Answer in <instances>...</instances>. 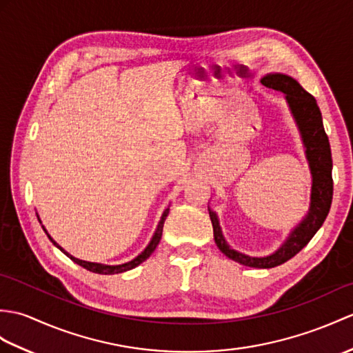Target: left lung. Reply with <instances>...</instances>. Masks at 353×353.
<instances>
[{"mask_svg": "<svg viewBox=\"0 0 353 353\" xmlns=\"http://www.w3.org/2000/svg\"><path fill=\"white\" fill-rule=\"evenodd\" d=\"M261 84L268 88H274L276 92L285 94L289 102L292 114L296 120L302 139L305 144L307 159L310 162L311 174H313V188H311V206L305 219L294 228L289 239L276 252L268 257H250L242 252H237L228 247L215 212L209 209V216L214 227V237L216 247L224 252L228 259L237 263L250 268L269 269L280 266L305 247L311 241L319 228L322 227L323 221L330 214L334 182H332V157L330 139L325 132L322 112L319 110L317 102L313 96L299 85L296 79L283 75V73H270L261 79Z\"/></svg>", "mask_w": 353, "mask_h": 353, "instance_id": "obj_1", "label": "left lung"}]
</instances>
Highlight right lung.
Instances as JSON below:
<instances>
[{
  "label": "right lung",
  "instance_id": "1",
  "mask_svg": "<svg viewBox=\"0 0 353 353\" xmlns=\"http://www.w3.org/2000/svg\"><path fill=\"white\" fill-rule=\"evenodd\" d=\"M168 212H170V209H165V212H163V214H162V218H161V221H159L157 232H154V234H153V237H152L150 243L147 245V248H145L141 254H139L138 257H135L134 260H130L129 263H123V265H119V266H108V265H101V263H90V261H84V260H79V259L72 257V256H69V254L65 252L61 247H59V243H55V242L52 241V237L46 233L45 228H43V230H45V233L48 234L49 239H51V242L55 245V247H57V248H60L64 254H68V257H69L70 260L75 261L77 265L83 266V268H85L87 270H90V272H94V274H101V275H114V274L126 272V270H129V269H134L135 266H138L139 263H143L144 260H147V259H149V257L152 256V252H153L154 250H157L158 243H159L161 237H162V228H163V223H165V219H167V216H168Z\"/></svg>",
  "mask_w": 353,
  "mask_h": 353
}]
</instances>
